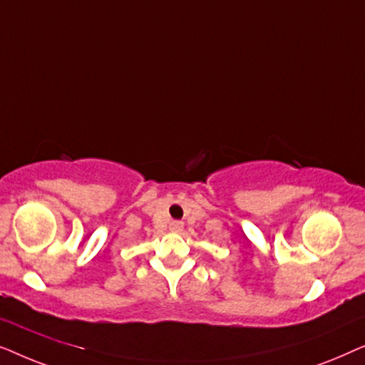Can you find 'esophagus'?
Returning <instances> with one entry per match:
<instances>
[{"label":"esophagus","mask_w":365,"mask_h":365,"mask_svg":"<svg viewBox=\"0 0 365 365\" xmlns=\"http://www.w3.org/2000/svg\"><path fill=\"white\" fill-rule=\"evenodd\" d=\"M182 227H184V222H181V221H173L171 224H169V229H171L173 232H181Z\"/></svg>","instance_id":"34e87169"}]
</instances>
